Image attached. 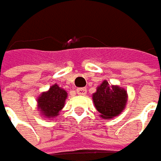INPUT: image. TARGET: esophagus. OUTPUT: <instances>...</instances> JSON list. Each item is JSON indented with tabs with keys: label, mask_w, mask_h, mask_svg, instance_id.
Masks as SVG:
<instances>
[{
	"label": "esophagus",
	"mask_w": 161,
	"mask_h": 161,
	"mask_svg": "<svg viewBox=\"0 0 161 161\" xmlns=\"http://www.w3.org/2000/svg\"><path fill=\"white\" fill-rule=\"evenodd\" d=\"M76 92H77V94H79V95H85V94L86 93V87H78V88L76 89Z\"/></svg>",
	"instance_id": "obj_1"
}]
</instances>
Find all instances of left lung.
I'll return each instance as SVG.
<instances>
[{
	"label": "left lung",
	"mask_w": 161,
	"mask_h": 161,
	"mask_svg": "<svg viewBox=\"0 0 161 161\" xmlns=\"http://www.w3.org/2000/svg\"><path fill=\"white\" fill-rule=\"evenodd\" d=\"M93 102L101 116L113 118L118 115L125 108L127 103V92L117 86H110L107 81H103L93 94Z\"/></svg>",
	"instance_id": "obj_1"
}]
</instances>
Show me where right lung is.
I'll list each match as a JSON object with an SVG mask.
<instances>
[{"instance_id":"obj_1","label":"right lung","mask_w":161,"mask_h":161,"mask_svg":"<svg viewBox=\"0 0 161 161\" xmlns=\"http://www.w3.org/2000/svg\"><path fill=\"white\" fill-rule=\"evenodd\" d=\"M67 92L60 88L58 85L52 86L47 92L42 93L38 98V106L41 112L48 118L58 115V112L63 108Z\"/></svg>"}]
</instances>
